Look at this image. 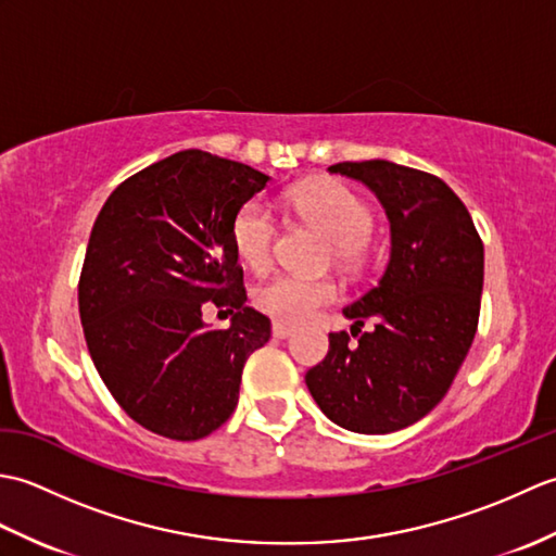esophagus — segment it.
Masks as SVG:
<instances>
[{
	"label": "esophagus",
	"instance_id": "34e87169",
	"mask_svg": "<svg viewBox=\"0 0 556 556\" xmlns=\"http://www.w3.org/2000/svg\"><path fill=\"white\" fill-rule=\"evenodd\" d=\"M291 334H293V327L281 325V323L271 325V337H275V339H289Z\"/></svg>",
	"mask_w": 556,
	"mask_h": 556
}]
</instances>
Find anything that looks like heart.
I'll list each match as a JSON object with an SVG mask.
<instances>
[{
    "label": "heart",
    "instance_id": "heart-1",
    "mask_svg": "<svg viewBox=\"0 0 556 556\" xmlns=\"http://www.w3.org/2000/svg\"><path fill=\"white\" fill-rule=\"evenodd\" d=\"M291 207L332 243V255L339 265L358 267L363 243L372 231V210L363 198L339 181H308L293 188ZM277 224L269 207L248 200L231 222V243L241 263L251 269H265L275 248ZM339 287L329 277L277 275L260 285L253 293L257 311L275 317L281 325H303L334 303Z\"/></svg>",
    "mask_w": 556,
    "mask_h": 556
}]
</instances>
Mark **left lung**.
Masks as SVG:
<instances>
[{
    "mask_svg": "<svg viewBox=\"0 0 556 556\" xmlns=\"http://www.w3.org/2000/svg\"><path fill=\"white\" fill-rule=\"evenodd\" d=\"M329 174L365 184L380 200L392 251L380 281L344 308L358 345L329 334L323 363L305 372L317 406L339 428L387 434L440 404L473 344L485 253L460 198L437 176L387 160L339 162Z\"/></svg>",
    "mask_w": 556,
    "mask_h": 556,
    "instance_id": "left-lung-1",
    "label": "left lung"
}]
</instances>
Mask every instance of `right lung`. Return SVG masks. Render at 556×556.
<instances>
[{
    "label": "right lung",
    "instance_id": "right-lung-1",
    "mask_svg": "<svg viewBox=\"0 0 556 556\" xmlns=\"http://www.w3.org/2000/svg\"><path fill=\"white\" fill-rule=\"evenodd\" d=\"M267 181L248 164L181 150L116 186L92 224L83 334L116 404L150 432L179 442L215 432L239 404L248 356L269 341L231 243L233 215ZM207 304L235 315L227 330L202 323Z\"/></svg>",
    "mask_w": 556,
    "mask_h": 556
}]
</instances>
